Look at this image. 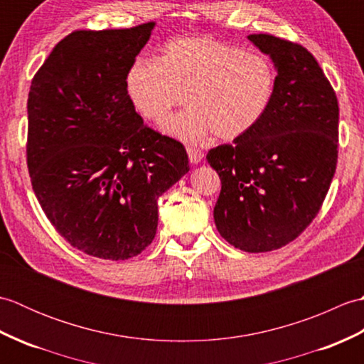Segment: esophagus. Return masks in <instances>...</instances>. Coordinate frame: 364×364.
Listing matches in <instances>:
<instances>
[{
  "label": "esophagus",
  "mask_w": 364,
  "mask_h": 364,
  "mask_svg": "<svg viewBox=\"0 0 364 364\" xmlns=\"http://www.w3.org/2000/svg\"><path fill=\"white\" fill-rule=\"evenodd\" d=\"M188 154H189V161L192 162V164H198V162L203 159V151L200 149H196V146H189Z\"/></svg>",
  "instance_id": "obj_1"
}]
</instances>
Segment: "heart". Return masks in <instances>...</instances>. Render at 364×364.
<instances>
[{"mask_svg": "<svg viewBox=\"0 0 364 364\" xmlns=\"http://www.w3.org/2000/svg\"><path fill=\"white\" fill-rule=\"evenodd\" d=\"M275 86L266 56L213 37L175 38L159 60H137L127 75L131 102L151 122L164 120L188 97L192 106L172 115L166 129L191 142L210 133L222 141L247 134L266 115Z\"/></svg>", "mask_w": 364, "mask_h": 364, "instance_id": "obj_1", "label": "heart"}]
</instances>
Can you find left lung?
Masks as SVG:
<instances>
[{"instance_id": "obj_1", "label": "left lung", "mask_w": 364, "mask_h": 364, "mask_svg": "<svg viewBox=\"0 0 364 364\" xmlns=\"http://www.w3.org/2000/svg\"><path fill=\"white\" fill-rule=\"evenodd\" d=\"M250 41L277 67L264 117L206 159L222 188L214 206L220 236L236 249H282L318 215L338 162L339 106L333 87L305 46L270 34Z\"/></svg>"}]
</instances>
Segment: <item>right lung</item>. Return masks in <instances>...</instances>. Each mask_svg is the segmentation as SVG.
I'll return each mask as SVG.
<instances>
[{
    "label": "right lung",
    "mask_w": 364,
    "mask_h": 364,
    "mask_svg": "<svg viewBox=\"0 0 364 364\" xmlns=\"http://www.w3.org/2000/svg\"><path fill=\"white\" fill-rule=\"evenodd\" d=\"M153 21L73 31L31 82L26 162L46 219L90 257L128 259L158 228V197L189 172L181 142L146 127L127 75Z\"/></svg>",
    "instance_id": "add662e5"
}]
</instances>
